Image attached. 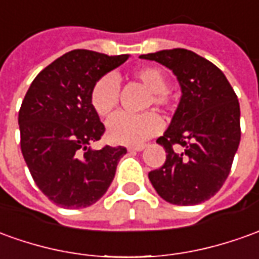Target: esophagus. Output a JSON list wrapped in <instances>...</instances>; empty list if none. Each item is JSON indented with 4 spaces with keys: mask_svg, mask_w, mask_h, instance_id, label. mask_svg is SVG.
I'll return each instance as SVG.
<instances>
[{
    "mask_svg": "<svg viewBox=\"0 0 259 259\" xmlns=\"http://www.w3.org/2000/svg\"><path fill=\"white\" fill-rule=\"evenodd\" d=\"M142 149H145V145H137V147H128L130 152H140Z\"/></svg>",
    "mask_w": 259,
    "mask_h": 259,
    "instance_id": "34e87169",
    "label": "esophagus"
}]
</instances>
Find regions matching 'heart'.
I'll return each mask as SVG.
<instances>
[{
	"mask_svg": "<svg viewBox=\"0 0 259 259\" xmlns=\"http://www.w3.org/2000/svg\"><path fill=\"white\" fill-rule=\"evenodd\" d=\"M134 77L147 90L151 92L148 104L160 110L172 108V99L167 94V77L159 67H142L134 72ZM119 83L114 74H106L93 85L90 103L100 117L111 115L118 104ZM162 130V119L155 112H145L140 115H130L118 112L107 122V137L112 144L138 145L149 140Z\"/></svg>",
	"mask_w": 259,
	"mask_h": 259,
	"instance_id": "heart-1",
	"label": "heart"
}]
</instances>
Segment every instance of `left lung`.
I'll use <instances>...</instances> for the list:
<instances>
[{"label":"left lung","mask_w":259,"mask_h":259,"mask_svg":"<svg viewBox=\"0 0 259 259\" xmlns=\"http://www.w3.org/2000/svg\"><path fill=\"white\" fill-rule=\"evenodd\" d=\"M170 69L182 97L167 130L156 142L163 166L148 178L163 200L194 206L213 197L227 179L240 145V103L224 73L194 52L167 49L141 55Z\"/></svg>","instance_id":"8db88e82"}]
</instances>
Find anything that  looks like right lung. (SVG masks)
<instances>
[{
  "label": "right lung",
  "instance_id": "1",
  "mask_svg": "<svg viewBox=\"0 0 259 259\" xmlns=\"http://www.w3.org/2000/svg\"><path fill=\"white\" fill-rule=\"evenodd\" d=\"M130 55L76 49L46 66L32 81L18 115L21 151L36 186L65 208H83L103 197L124 147L93 149L106 128L93 110V85Z\"/></svg>",
  "mask_w": 259,
  "mask_h": 259
}]
</instances>
